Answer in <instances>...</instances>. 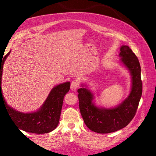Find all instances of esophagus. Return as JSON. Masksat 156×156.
I'll list each match as a JSON object with an SVG mask.
<instances>
[{"label": "esophagus", "mask_w": 156, "mask_h": 156, "mask_svg": "<svg viewBox=\"0 0 156 156\" xmlns=\"http://www.w3.org/2000/svg\"><path fill=\"white\" fill-rule=\"evenodd\" d=\"M79 83L78 81H77V80H74V81H73L72 83H71V90L73 91L77 90L79 87Z\"/></svg>", "instance_id": "esophagus-1"}]
</instances>
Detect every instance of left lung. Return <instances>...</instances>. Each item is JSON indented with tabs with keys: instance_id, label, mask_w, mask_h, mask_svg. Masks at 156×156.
I'll list each match as a JSON object with an SVG mask.
<instances>
[{
	"instance_id": "8db88e82",
	"label": "left lung",
	"mask_w": 156,
	"mask_h": 156,
	"mask_svg": "<svg viewBox=\"0 0 156 156\" xmlns=\"http://www.w3.org/2000/svg\"><path fill=\"white\" fill-rule=\"evenodd\" d=\"M121 62L131 75L132 85L129 95L114 108H99L94 104L93 94L85 88L78 89L79 105L84 124L92 131L109 133L125 127L133 119L143 92L139 61L127 45L120 48Z\"/></svg>"
}]
</instances>
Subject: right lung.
<instances>
[{
	"instance_id": "right-lung-1",
	"label": "right lung",
	"mask_w": 156,
	"mask_h": 156,
	"mask_svg": "<svg viewBox=\"0 0 156 156\" xmlns=\"http://www.w3.org/2000/svg\"><path fill=\"white\" fill-rule=\"evenodd\" d=\"M10 53V51L5 55L2 61H0V104L1 101H3L12 120L20 129L37 134L49 133L58 124L64 98L69 90L70 83L66 82L55 87L37 112L23 113L13 109L7 105L1 88L3 65Z\"/></svg>"
}]
</instances>
